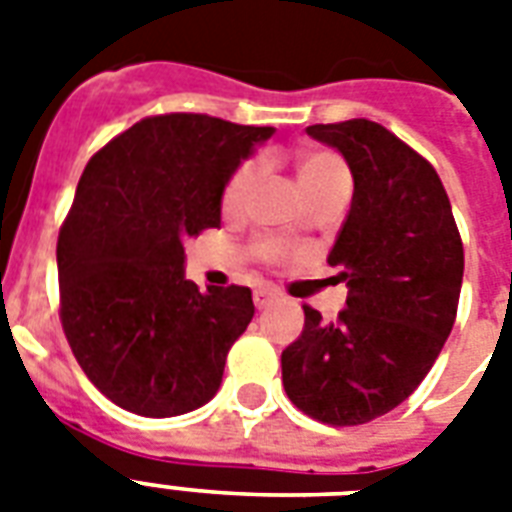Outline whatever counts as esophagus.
<instances>
[{
    "label": "esophagus",
    "instance_id": "obj_1",
    "mask_svg": "<svg viewBox=\"0 0 512 512\" xmlns=\"http://www.w3.org/2000/svg\"><path fill=\"white\" fill-rule=\"evenodd\" d=\"M276 292H271V289H257L255 292V308L257 311H263V308H268V305L273 303V300H276Z\"/></svg>",
    "mask_w": 512,
    "mask_h": 512
}]
</instances>
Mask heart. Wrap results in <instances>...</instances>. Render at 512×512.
I'll return each mask as SVG.
<instances>
[{
  "mask_svg": "<svg viewBox=\"0 0 512 512\" xmlns=\"http://www.w3.org/2000/svg\"><path fill=\"white\" fill-rule=\"evenodd\" d=\"M257 175V167L252 162L239 167V170L233 172V177L225 185L223 193V207L225 209H236L244 201L247 191L252 188ZM297 175V185H300V193L308 191V188H316L321 183H329V180H340V177H348V170H345V164H342L340 156L327 154V151H313V154H303L297 159L295 167ZM268 252H276L273 244H263Z\"/></svg>",
  "mask_w": 512,
  "mask_h": 512,
  "instance_id": "1",
  "label": "heart"
}]
</instances>
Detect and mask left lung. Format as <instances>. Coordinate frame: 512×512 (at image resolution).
I'll return each instance as SVG.
<instances>
[{
    "label": "left lung",
    "mask_w": 512,
    "mask_h": 512,
    "mask_svg": "<svg viewBox=\"0 0 512 512\" xmlns=\"http://www.w3.org/2000/svg\"><path fill=\"white\" fill-rule=\"evenodd\" d=\"M353 175V199L327 263L348 284L345 311H305L303 335L281 353L297 409L327 425H364L425 380L454 327L462 241L436 170L382 124H313Z\"/></svg>",
    "instance_id": "1"
}]
</instances>
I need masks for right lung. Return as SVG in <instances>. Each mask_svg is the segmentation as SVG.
<instances>
[{"instance_id": "1", "label": "right lung", "mask_w": 512, "mask_h": 512, "mask_svg": "<svg viewBox=\"0 0 512 512\" xmlns=\"http://www.w3.org/2000/svg\"><path fill=\"white\" fill-rule=\"evenodd\" d=\"M204 114L143 119L92 156L58 239L60 319L116 406L177 417L215 396L255 316L247 287L199 292L185 241L220 228L223 193L273 135Z\"/></svg>"}]
</instances>
